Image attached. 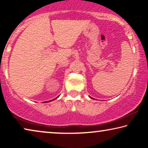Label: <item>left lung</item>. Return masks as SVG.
<instances>
[{
    "mask_svg": "<svg viewBox=\"0 0 148 148\" xmlns=\"http://www.w3.org/2000/svg\"><path fill=\"white\" fill-rule=\"evenodd\" d=\"M90 97V98H91V99H92V97Z\"/></svg>",
    "mask_w": 148,
    "mask_h": 148,
    "instance_id": "obj_1",
    "label": "left lung"
}]
</instances>
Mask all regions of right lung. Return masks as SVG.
<instances>
[{"label":"right lung","instance_id":"add662e5","mask_svg":"<svg viewBox=\"0 0 148 148\" xmlns=\"http://www.w3.org/2000/svg\"><path fill=\"white\" fill-rule=\"evenodd\" d=\"M59 96H58L57 97H56V98H55L54 99H53V100H51V101H46V102H43V103H46V102H51V101H54V100H56V99H57V98H58Z\"/></svg>","mask_w":148,"mask_h":148}]
</instances>
